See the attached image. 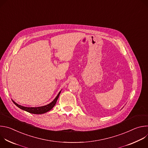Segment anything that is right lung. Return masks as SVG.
<instances>
[{
  "label": "right lung",
  "mask_w": 148,
  "mask_h": 148,
  "mask_svg": "<svg viewBox=\"0 0 148 148\" xmlns=\"http://www.w3.org/2000/svg\"><path fill=\"white\" fill-rule=\"evenodd\" d=\"M60 92H61V91L59 92V93L58 94L57 97L55 98V99L51 102H50V103H49L46 105H44V106L39 107H23V106H22V105L17 104L16 102H15L13 100H12V101L17 107H18L21 110H23L26 111L31 114H45V113L50 111L54 107V105H56L57 101L59 97Z\"/></svg>",
  "instance_id": "add662e5"
}]
</instances>
